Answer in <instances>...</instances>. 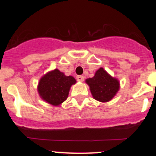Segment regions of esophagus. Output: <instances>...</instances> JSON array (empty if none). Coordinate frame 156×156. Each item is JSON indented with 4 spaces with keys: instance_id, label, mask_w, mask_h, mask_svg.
I'll list each match as a JSON object with an SVG mask.
<instances>
[{
    "instance_id": "34e87169",
    "label": "esophagus",
    "mask_w": 156,
    "mask_h": 156,
    "mask_svg": "<svg viewBox=\"0 0 156 156\" xmlns=\"http://www.w3.org/2000/svg\"><path fill=\"white\" fill-rule=\"evenodd\" d=\"M76 80H77V81H80V82H83V81L84 80V77L83 76H77Z\"/></svg>"
}]
</instances>
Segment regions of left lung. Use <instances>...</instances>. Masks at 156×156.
<instances>
[{
  "mask_svg": "<svg viewBox=\"0 0 156 156\" xmlns=\"http://www.w3.org/2000/svg\"><path fill=\"white\" fill-rule=\"evenodd\" d=\"M86 83L90 87L94 98L101 102L111 100L119 87V81L108 75L102 68L95 73L94 76L87 80Z\"/></svg>",
  "mask_w": 156,
  "mask_h": 156,
  "instance_id": "8db88e82",
  "label": "left lung"
}]
</instances>
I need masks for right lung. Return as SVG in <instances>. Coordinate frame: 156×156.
I'll return each mask as SVG.
<instances>
[{
    "mask_svg": "<svg viewBox=\"0 0 156 156\" xmlns=\"http://www.w3.org/2000/svg\"><path fill=\"white\" fill-rule=\"evenodd\" d=\"M74 83L76 80L73 77L66 76L56 69L41 78L38 85V92L47 102L58 105L68 98L70 87Z\"/></svg>",
    "mask_w": 156,
    "mask_h": 156,
    "instance_id": "right-lung-1",
    "label": "right lung"
}]
</instances>
